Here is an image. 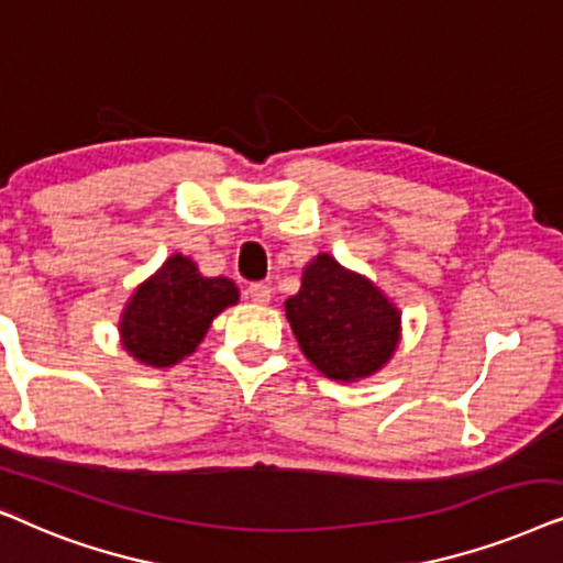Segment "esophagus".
Segmentation results:
<instances>
[{
    "label": "esophagus",
    "instance_id": "34e87169",
    "mask_svg": "<svg viewBox=\"0 0 563 563\" xmlns=\"http://www.w3.org/2000/svg\"><path fill=\"white\" fill-rule=\"evenodd\" d=\"M246 296H250L254 303H269V298H273V288H269L267 283H252V286L246 288Z\"/></svg>",
    "mask_w": 563,
    "mask_h": 563
}]
</instances>
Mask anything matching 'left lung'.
<instances>
[{
  "mask_svg": "<svg viewBox=\"0 0 563 563\" xmlns=\"http://www.w3.org/2000/svg\"><path fill=\"white\" fill-rule=\"evenodd\" d=\"M286 313L303 355L327 378L355 380L384 368L399 342V311L355 273L319 254Z\"/></svg>",
  "mask_w": 563,
  "mask_h": 563,
  "instance_id": "1",
  "label": "left lung"
}]
</instances>
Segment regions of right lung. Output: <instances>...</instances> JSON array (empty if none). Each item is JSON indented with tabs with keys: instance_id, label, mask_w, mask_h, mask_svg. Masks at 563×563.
Returning <instances> with one entry per match:
<instances>
[{
	"instance_id": "1",
	"label": "right lung",
	"mask_w": 563,
	"mask_h": 563,
	"mask_svg": "<svg viewBox=\"0 0 563 563\" xmlns=\"http://www.w3.org/2000/svg\"><path fill=\"white\" fill-rule=\"evenodd\" d=\"M236 301L229 277H203L190 257L172 254L125 306L123 347L141 363L167 368L195 352L211 321Z\"/></svg>"
}]
</instances>
